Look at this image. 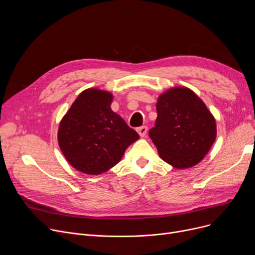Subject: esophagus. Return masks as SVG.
Returning a JSON list of instances; mask_svg holds the SVG:
<instances>
[{
	"mask_svg": "<svg viewBox=\"0 0 255 255\" xmlns=\"http://www.w3.org/2000/svg\"><path fill=\"white\" fill-rule=\"evenodd\" d=\"M136 131L138 132V134L140 135V137H144L146 135V132H148V127L146 126H141V127H138L136 129Z\"/></svg>",
	"mask_w": 255,
	"mask_h": 255,
	"instance_id": "1",
	"label": "esophagus"
}]
</instances>
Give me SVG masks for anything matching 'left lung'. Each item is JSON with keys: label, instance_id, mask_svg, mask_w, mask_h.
<instances>
[{"label": "left lung", "instance_id": "obj_1", "mask_svg": "<svg viewBox=\"0 0 255 255\" xmlns=\"http://www.w3.org/2000/svg\"><path fill=\"white\" fill-rule=\"evenodd\" d=\"M157 119L149 136L162 160L173 167H192L202 161L216 139V121L188 88L177 87L158 97Z\"/></svg>", "mask_w": 255, "mask_h": 255}]
</instances>
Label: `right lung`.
I'll return each instance as SVG.
<instances>
[{"label": "right lung", "mask_w": 255, "mask_h": 255, "mask_svg": "<svg viewBox=\"0 0 255 255\" xmlns=\"http://www.w3.org/2000/svg\"><path fill=\"white\" fill-rule=\"evenodd\" d=\"M113 95L99 89L82 92L62 119L58 140L75 169L100 175L122 159L139 135L111 109Z\"/></svg>", "instance_id": "obj_1"}]
</instances>
